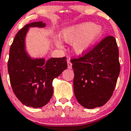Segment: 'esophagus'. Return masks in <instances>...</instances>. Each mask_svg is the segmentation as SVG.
<instances>
[{"instance_id": "esophagus-1", "label": "esophagus", "mask_w": 131, "mask_h": 131, "mask_svg": "<svg viewBox=\"0 0 131 131\" xmlns=\"http://www.w3.org/2000/svg\"><path fill=\"white\" fill-rule=\"evenodd\" d=\"M67 63H68V68H69V69H72V63L70 62V60H68V62H67Z\"/></svg>"}]
</instances>
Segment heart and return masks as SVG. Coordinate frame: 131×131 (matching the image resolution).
Segmentation results:
<instances>
[{"instance_id":"1","label":"heart","mask_w":131,"mask_h":131,"mask_svg":"<svg viewBox=\"0 0 131 131\" xmlns=\"http://www.w3.org/2000/svg\"><path fill=\"white\" fill-rule=\"evenodd\" d=\"M100 27L94 26L92 23H83L64 29L61 38L68 43L73 44V48L78 53L84 52L102 35ZM58 46H61L58 43Z\"/></svg>"}]
</instances>
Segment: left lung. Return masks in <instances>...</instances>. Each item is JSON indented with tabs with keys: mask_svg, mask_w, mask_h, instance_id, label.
Wrapping results in <instances>:
<instances>
[{
	"mask_svg": "<svg viewBox=\"0 0 131 131\" xmlns=\"http://www.w3.org/2000/svg\"><path fill=\"white\" fill-rule=\"evenodd\" d=\"M118 55L116 39L110 35L71 59L73 91L81 105L92 109L111 98L120 73Z\"/></svg>",
	"mask_w": 131,
	"mask_h": 131,
	"instance_id": "left-lung-1",
	"label": "left lung"
}]
</instances>
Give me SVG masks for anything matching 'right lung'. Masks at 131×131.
<instances>
[{
  "label": "right lung",
  "mask_w": 131,
  "mask_h": 131,
  "mask_svg": "<svg viewBox=\"0 0 131 131\" xmlns=\"http://www.w3.org/2000/svg\"><path fill=\"white\" fill-rule=\"evenodd\" d=\"M42 21L25 25L16 34L10 47L8 72L12 89L25 106L35 108L45 106L52 97L53 80L68 67L66 58L31 59L25 51V37L30 27H43Z\"/></svg>",
  "instance_id": "obj_1"
}]
</instances>
